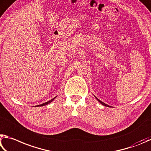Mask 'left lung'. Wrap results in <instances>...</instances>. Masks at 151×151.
I'll return each instance as SVG.
<instances>
[{
    "instance_id": "1",
    "label": "left lung",
    "mask_w": 151,
    "mask_h": 151,
    "mask_svg": "<svg viewBox=\"0 0 151 151\" xmlns=\"http://www.w3.org/2000/svg\"><path fill=\"white\" fill-rule=\"evenodd\" d=\"M95 97H96V98L97 99V101H98L99 102H100V103H101V104L103 105H105V106H106V107H109V105H107V104H105V103H104V102H102L101 101H100V100L99 99H97V97H96V96H95Z\"/></svg>"
}]
</instances>
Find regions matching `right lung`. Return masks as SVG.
Listing matches in <instances>:
<instances>
[{
	"mask_svg": "<svg viewBox=\"0 0 151 151\" xmlns=\"http://www.w3.org/2000/svg\"><path fill=\"white\" fill-rule=\"evenodd\" d=\"M55 97H55L54 98H53L52 99H51V100H50V101H47V102H46V103H44V104H41V105H37V107H41V106H44V105H47V104H49L50 103H51L53 100H54Z\"/></svg>",
	"mask_w": 151,
	"mask_h": 151,
	"instance_id": "1",
	"label": "right lung"
}]
</instances>
